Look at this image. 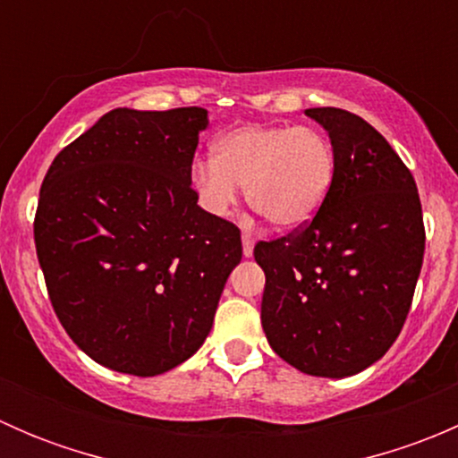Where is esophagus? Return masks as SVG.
Returning a JSON list of instances; mask_svg holds the SVG:
<instances>
[{
  "instance_id": "34e87169",
  "label": "esophagus",
  "mask_w": 458,
  "mask_h": 458,
  "mask_svg": "<svg viewBox=\"0 0 458 458\" xmlns=\"http://www.w3.org/2000/svg\"><path fill=\"white\" fill-rule=\"evenodd\" d=\"M242 246H243V255L252 257V250H255V239H252V234L248 233L242 234Z\"/></svg>"
}]
</instances>
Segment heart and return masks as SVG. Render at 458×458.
Wrapping results in <instances>:
<instances>
[{
    "mask_svg": "<svg viewBox=\"0 0 458 458\" xmlns=\"http://www.w3.org/2000/svg\"><path fill=\"white\" fill-rule=\"evenodd\" d=\"M336 177V152L310 126H242L212 143V161H197L191 182L210 215H233L237 186L275 228H299L315 219Z\"/></svg>",
    "mask_w": 458,
    "mask_h": 458,
    "instance_id": "1",
    "label": "heart"
}]
</instances>
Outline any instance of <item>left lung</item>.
Masks as SVG:
<instances>
[{"mask_svg": "<svg viewBox=\"0 0 458 458\" xmlns=\"http://www.w3.org/2000/svg\"><path fill=\"white\" fill-rule=\"evenodd\" d=\"M330 135L336 177L315 219L259 242L261 326L276 354L312 377H350L390 350L408 318L426 250L408 165L341 108H308Z\"/></svg>", "mask_w": 458, "mask_h": 458, "instance_id": "1", "label": "left lung"}]
</instances>
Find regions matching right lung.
I'll return each mask as SVG.
<instances>
[{"label":"right lung","instance_id":"add662e5","mask_svg":"<svg viewBox=\"0 0 458 458\" xmlns=\"http://www.w3.org/2000/svg\"><path fill=\"white\" fill-rule=\"evenodd\" d=\"M208 110L117 108L50 164L35 248L64 330L101 366L155 377L199 350L230 270L233 221L197 206Z\"/></svg>","mask_w":458,"mask_h":458}]
</instances>
